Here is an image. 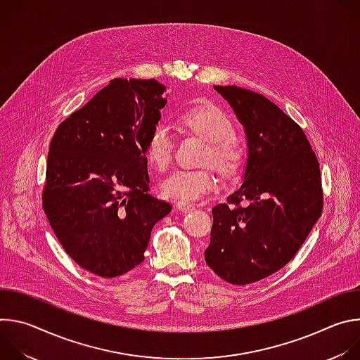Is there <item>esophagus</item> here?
I'll list each match as a JSON object with an SVG mask.
<instances>
[{
  "instance_id": "34e87169",
  "label": "esophagus",
  "mask_w": 360,
  "mask_h": 360,
  "mask_svg": "<svg viewBox=\"0 0 360 360\" xmlns=\"http://www.w3.org/2000/svg\"><path fill=\"white\" fill-rule=\"evenodd\" d=\"M176 208L179 210V211H182V212H192L193 210H195V207L191 203V202H186V200H178L176 202Z\"/></svg>"
}]
</instances>
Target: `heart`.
Here are the masks:
<instances>
[{"label": "heart", "mask_w": 360, "mask_h": 360, "mask_svg": "<svg viewBox=\"0 0 360 360\" xmlns=\"http://www.w3.org/2000/svg\"><path fill=\"white\" fill-rule=\"evenodd\" d=\"M176 124L208 141L202 158L205 164H214L225 176L236 175L240 171L246 160V146L233 134V121L222 108L212 102H200L181 111ZM145 157L160 172L169 167L174 158V139L165 127L157 125L152 129L145 143ZM217 186L218 178L211 167L181 168L162 179L160 192L165 198L189 202L210 193Z\"/></svg>", "instance_id": "b5f03b06"}]
</instances>
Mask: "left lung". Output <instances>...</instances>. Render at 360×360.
Listing matches in <instances>:
<instances>
[{
    "mask_svg": "<svg viewBox=\"0 0 360 360\" xmlns=\"http://www.w3.org/2000/svg\"><path fill=\"white\" fill-rule=\"evenodd\" d=\"M215 89L245 127L248 164L243 184L212 208L205 261L224 281L248 285L282 269L322 215L321 168L303 129L266 96Z\"/></svg>",
    "mask_w": 360,
    "mask_h": 360,
    "instance_id": "left-lung-1",
    "label": "left lung"
}]
</instances>
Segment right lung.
Masks as SVG:
<instances>
[{"mask_svg": "<svg viewBox=\"0 0 360 360\" xmlns=\"http://www.w3.org/2000/svg\"><path fill=\"white\" fill-rule=\"evenodd\" d=\"M165 91L155 79L115 78L51 139L42 208L72 261L98 276L138 266L152 228L172 210L149 193L145 157Z\"/></svg>", "mask_w": 360, "mask_h": 360, "instance_id": "right-lung-1", "label": "right lung"}]
</instances>
